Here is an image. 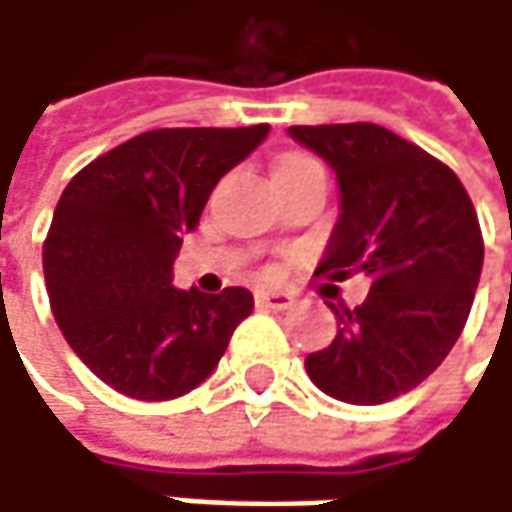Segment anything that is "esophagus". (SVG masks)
<instances>
[{"mask_svg":"<svg viewBox=\"0 0 512 512\" xmlns=\"http://www.w3.org/2000/svg\"><path fill=\"white\" fill-rule=\"evenodd\" d=\"M257 308H272V311H284L293 305V293L284 290H257L255 293Z\"/></svg>","mask_w":512,"mask_h":512,"instance_id":"obj_1","label":"esophagus"}]
</instances>
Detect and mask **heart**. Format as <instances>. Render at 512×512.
I'll return each instance as SVG.
<instances>
[{
  "label": "heart",
  "mask_w": 512,
  "mask_h": 512,
  "mask_svg": "<svg viewBox=\"0 0 512 512\" xmlns=\"http://www.w3.org/2000/svg\"><path fill=\"white\" fill-rule=\"evenodd\" d=\"M305 162H317V159H311V156H302V154H290L281 159V165L278 168H290V165H305Z\"/></svg>",
  "instance_id": "1"
}]
</instances>
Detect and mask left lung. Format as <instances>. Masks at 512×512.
<instances>
[{
  "mask_svg": "<svg viewBox=\"0 0 512 512\" xmlns=\"http://www.w3.org/2000/svg\"><path fill=\"white\" fill-rule=\"evenodd\" d=\"M338 174L341 216L317 275L370 278L356 308H329L335 341L305 358L320 391L376 406L421 385L451 353L483 266V237L460 177L379 124L290 127Z\"/></svg>",
  "mask_w": 512,
  "mask_h": 512,
  "instance_id": "8db88e82",
  "label": "left lung"
}]
</instances>
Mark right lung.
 <instances>
[{"label": "right lung", "mask_w": 512, "mask_h": 512, "mask_svg": "<svg viewBox=\"0 0 512 512\" xmlns=\"http://www.w3.org/2000/svg\"><path fill=\"white\" fill-rule=\"evenodd\" d=\"M255 127H165L88 162L61 192L44 278L52 317L115 391L174 400L201 385L252 314L246 287L177 290L171 266L213 186L266 139Z\"/></svg>", "instance_id": "add662e5"}]
</instances>
